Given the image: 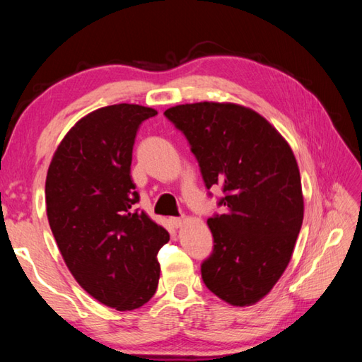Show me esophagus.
<instances>
[{"label":"esophagus","instance_id":"34e87169","mask_svg":"<svg viewBox=\"0 0 362 362\" xmlns=\"http://www.w3.org/2000/svg\"><path fill=\"white\" fill-rule=\"evenodd\" d=\"M171 222H173V226L175 227V228H179V227H182V224H183V222H185V218H173L171 219Z\"/></svg>","mask_w":362,"mask_h":362}]
</instances>
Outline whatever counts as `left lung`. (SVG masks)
Listing matches in <instances>:
<instances>
[{
  "instance_id": "8db88e82",
  "label": "left lung",
  "mask_w": 362,
  "mask_h": 362,
  "mask_svg": "<svg viewBox=\"0 0 362 362\" xmlns=\"http://www.w3.org/2000/svg\"><path fill=\"white\" fill-rule=\"evenodd\" d=\"M165 117L185 135L206 189L221 187L224 213L209 218L213 252L205 286L235 306L257 303L286 269L303 221L294 153L250 109L236 104L175 105ZM211 196V193H209Z\"/></svg>"
}]
</instances>
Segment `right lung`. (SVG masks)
I'll use <instances>...</instances> for the list:
<instances>
[{"mask_svg":"<svg viewBox=\"0 0 362 362\" xmlns=\"http://www.w3.org/2000/svg\"><path fill=\"white\" fill-rule=\"evenodd\" d=\"M157 112L115 104L88 113L65 135L46 175V213L70 272L91 297L118 311L148 303L160 279L163 227L136 209L130 177L135 136Z\"/></svg>","mask_w":362,"mask_h":362,"instance_id":"add662e5","label":"right lung"}]
</instances>
